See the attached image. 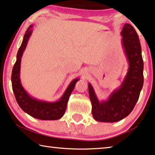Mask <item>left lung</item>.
Segmentation results:
<instances>
[{"instance_id":"obj_1","label":"left lung","mask_w":155,"mask_h":155,"mask_svg":"<svg viewBox=\"0 0 155 155\" xmlns=\"http://www.w3.org/2000/svg\"><path fill=\"white\" fill-rule=\"evenodd\" d=\"M121 43L128 62V70L119 88L105 101L98 99L92 85L88 84L92 114L96 121L114 123L130 114L139 99L143 85V61L138 34L131 25L125 23L121 32Z\"/></svg>"}]
</instances>
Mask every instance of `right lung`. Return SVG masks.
I'll use <instances>...</instances> for the list:
<instances>
[{
	"label": "right lung",
	"instance_id": "obj_1",
	"mask_svg": "<svg viewBox=\"0 0 155 155\" xmlns=\"http://www.w3.org/2000/svg\"><path fill=\"white\" fill-rule=\"evenodd\" d=\"M33 25H30L25 34L23 42L16 55V61L12 73V89L16 100L21 108L31 117L41 120H57L63 116L68 101L75 84L79 78H75L68 85L64 94L56 101L48 102L36 99L31 97L22 86L20 78L21 58L27 44L32 33Z\"/></svg>",
	"mask_w": 155,
	"mask_h": 155
}]
</instances>
